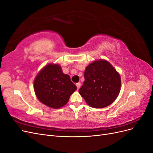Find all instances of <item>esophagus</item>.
Returning a JSON list of instances; mask_svg holds the SVG:
<instances>
[{"mask_svg": "<svg viewBox=\"0 0 153 153\" xmlns=\"http://www.w3.org/2000/svg\"><path fill=\"white\" fill-rule=\"evenodd\" d=\"M76 87H77V89H79L80 87V85H81L80 82H78L77 84H76Z\"/></svg>", "mask_w": 153, "mask_h": 153, "instance_id": "esophagus-1", "label": "esophagus"}]
</instances>
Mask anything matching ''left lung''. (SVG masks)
Returning a JSON list of instances; mask_svg holds the SVG:
<instances>
[{
  "label": "left lung",
  "instance_id": "1",
  "mask_svg": "<svg viewBox=\"0 0 153 153\" xmlns=\"http://www.w3.org/2000/svg\"><path fill=\"white\" fill-rule=\"evenodd\" d=\"M85 81L80 94L92 108H104L112 104L121 89V77L111 64L105 60L94 61L87 66Z\"/></svg>",
  "mask_w": 153,
  "mask_h": 153
}]
</instances>
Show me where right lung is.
<instances>
[{
    "mask_svg": "<svg viewBox=\"0 0 153 153\" xmlns=\"http://www.w3.org/2000/svg\"><path fill=\"white\" fill-rule=\"evenodd\" d=\"M34 87L38 99L53 108L65 105L77 87L58 64H49L36 76Z\"/></svg>",
    "mask_w": 153,
    "mask_h": 153,
    "instance_id": "obj_1",
    "label": "right lung"
}]
</instances>
